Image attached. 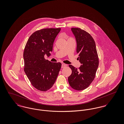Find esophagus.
I'll list each match as a JSON object with an SVG mask.
<instances>
[{
    "instance_id": "1",
    "label": "esophagus",
    "mask_w": 124,
    "mask_h": 124,
    "mask_svg": "<svg viewBox=\"0 0 124 124\" xmlns=\"http://www.w3.org/2000/svg\"><path fill=\"white\" fill-rule=\"evenodd\" d=\"M66 66H67L66 64L63 63V64H62V68H65Z\"/></svg>"
}]
</instances>
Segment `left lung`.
<instances>
[{
  "label": "left lung",
  "mask_w": 124,
  "mask_h": 124,
  "mask_svg": "<svg viewBox=\"0 0 124 124\" xmlns=\"http://www.w3.org/2000/svg\"><path fill=\"white\" fill-rule=\"evenodd\" d=\"M77 43L76 52L81 65L78 69L69 65L72 72L68 82L72 88L81 91L87 88L94 80L99 65L95 41L91 35L80 28L71 29Z\"/></svg>",
  "instance_id": "obj_1"
}]
</instances>
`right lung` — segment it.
<instances>
[{"mask_svg": "<svg viewBox=\"0 0 124 124\" xmlns=\"http://www.w3.org/2000/svg\"><path fill=\"white\" fill-rule=\"evenodd\" d=\"M61 28L43 29L34 32L25 46L23 58L24 71L35 88L46 91L55 83L62 64L45 60L51 55L55 38Z\"/></svg>", "mask_w": 124, "mask_h": 124, "instance_id": "1", "label": "right lung"}]
</instances>
